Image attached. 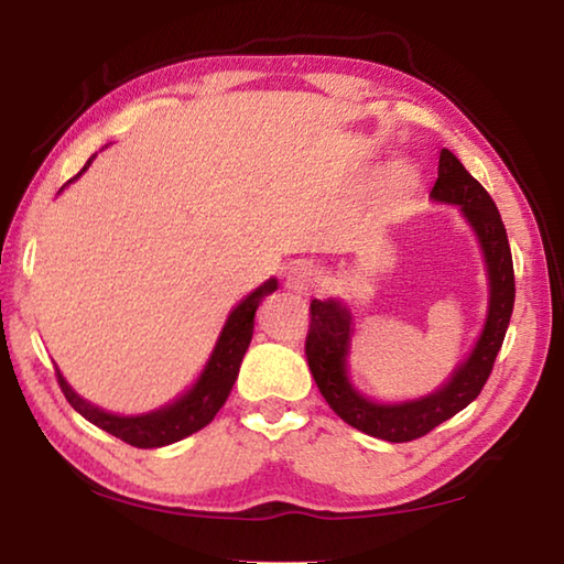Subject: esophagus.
I'll list each match as a JSON object with an SVG mask.
<instances>
[{"mask_svg":"<svg viewBox=\"0 0 564 564\" xmlns=\"http://www.w3.org/2000/svg\"><path fill=\"white\" fill-rule=\"evenodd\" d=\"M318 283H321V275L316 271V265L308 261H295L291 265L289 275H285V285H289V289L295 293H308L316 289Z\"/></svg>","mask_w":564,"mask_h":564,"instance_id":"esophagus-1","label":"esophagus"}]
</instances>
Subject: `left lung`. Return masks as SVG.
<instances>
[{
  "instance_id": "obj_1",
  "label": "left lung",
  "mask_w": 564,
  "mask_h": 564,
  "mask_svg": "<svg viewBox=\"0 0 564 564\" xmlns=\"http://www.w3.org/2000/svg\"><path fill=\"white\" fill-rule=\"evenodd\" d=\"M431 198L441 204L460 206L467 224L477 234V241L485 253L490 281L488 318L480 338L465 362L455 368L453 378L435 393L408 400V403H376L360 395L348 380V350L352 338L350 311L336 299L311 301V326L305 336V358L313 380L333 408L356 431L380 437L388 443H408L423 437L455 413H460L480 395L482 386L492 373L495 358L502 348L505 333L510 326L514 305V271L512 253L505 234V224L498 206L477 178L467 174L453 151H441L437 181Z\"/></svg>"
}]
</instances>
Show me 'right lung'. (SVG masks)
<instances>
[{
	"instance_id": "right-lung-1",
	"label": "right lung",
	"mask_w": 564,
	"mask_h": 564,
	"mask_svg": "<svg viewBox=\"0 0 564 564\" xmlns=\"http://www.w3.org/2000/svg\"><path fill=\"white\" fill-rule=\"evenodd\" d=\"M91 161L94 156L84 164V169L74 178H79L84 171L89 169ZM74 178L66 181V184H72ZM275 289H279V281L269 279L236 305L231 316L226 321L221 336L216 340V348L206 362L204 373L198 376L191 390H186V393L176 398L171 405L159 408L154 413L147 415H113L76 395L72 386L66 383L64 376L59 373V368H56V380H59L64 398L69 400V405L76 413L87 417L89 423L133 447H164L176 441H184V437L194 435L196 431H202V427L212 423L218 410L224 408L226 398L231 393L238 378V368H241L248 343H251L253 336L256 308H259V303Z\"/></svg>"
}]
</instances>
